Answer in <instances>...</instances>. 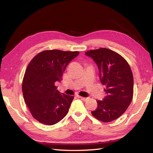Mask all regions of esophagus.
Segmentation results:
<instances>
[{"instance_id": "obj_1", "label": "esophagus", "mask_w": 153, "mask_h": 153, "mask_svg": "<svg viewBox=\"0 0 153 153\" xmlns=\"http://www.w3.org/2000/svg\"><path fill=\"white\" fill-rule=\"evenodd\" d=\"M80 97V99L83 100H87V99H88L87 97Z\"/></svg>"}]
</instances>
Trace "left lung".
I'll list each match as a JSON object with an SVG mask.
<instances>
[{"label":"left lung","instance_id":"8db88e82","mask_svg":"<svg viewBox=\"0 0 153 153\" xmlns=\"http://www.w3.org/2000/svg\"><path fill=\"white\" fill-rule=\"evenodd\" d=\"M97 64L100 82L105 85L106 95L97 100L92 115L103 122L117 119L130 105L134 95V77L127 61L116 52L105 48L85 53Z\"/></svg>","mask_w":153,"mask_h":153}]
</instances>
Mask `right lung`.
<instances>
[{"mask_svg":"<svg viewBox=\"0 0 153 153\" xmlns=\"http://www.w3.org/2000/svg\"><path fill=\"white\" fill-rule=\"evenodd\" d=\"M79 54L77 51H44L29 64L22 92L25 104L37 121L51 126L66 116L74 97L60 93L54 83L62 80L68 64Z\"/></svg>","mask_w":153,"mask_h":153,"instance_id":"add662e5","label":"right lung"}]
</instances>
